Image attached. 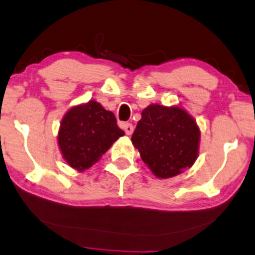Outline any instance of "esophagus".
Wrapping results in <instances>:
<instances>
[{"mask_svg":"<svg viewBox=\"0 0 255 255\" xmlns=\"http://www.w3.org/2000/svg\"><path fill=\"white\" fill-rule=\"evenodd\" d=\"M123 128H124L127 135H131V133L133 132V125L130 124V123H125V124L123 125Z\"/></svg>","mask_w":255,"mask_h":255,"instance_id":"esophagus-1","label":"esophagus"}]
</instances>
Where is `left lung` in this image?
<instances>
[{
	"instance_id": "1",
	"label": "left lung",
	"mask_w": 255,
	"mask_h": 255,
	"mask_svg": "<svg viewBox=\"0 0 255 255\" xmlns=\"http://www.w3.org/2000/svg\"><path fill=\"white\" fill-rule=\"evenodd\" d=\"M141 116L131 141L153 174L169 179L191 168L201 139L196 120L177 106L149 105Z\"/></svg>"
}]
</instances>
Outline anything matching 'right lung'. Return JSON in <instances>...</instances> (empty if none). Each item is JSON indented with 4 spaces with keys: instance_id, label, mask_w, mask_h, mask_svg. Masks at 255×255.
<instances>
[{
    "instance_id": "obj_1",
    "label": "right lung",
    "mask_w": 255,
    "mask_h": 255,
    "mask_svg": "<svg viewBox=\"0 0 255 255\" xmlns=\"http://www.w3.org/2000/svg\"><path fill=\"white\" fill-rule=\"evenodd\" d=\"M124 131L112 112L96 101L72 107L63 117L58 146L65 161L78 171L91 168Z\"/></svg>"
}]
</instances>
